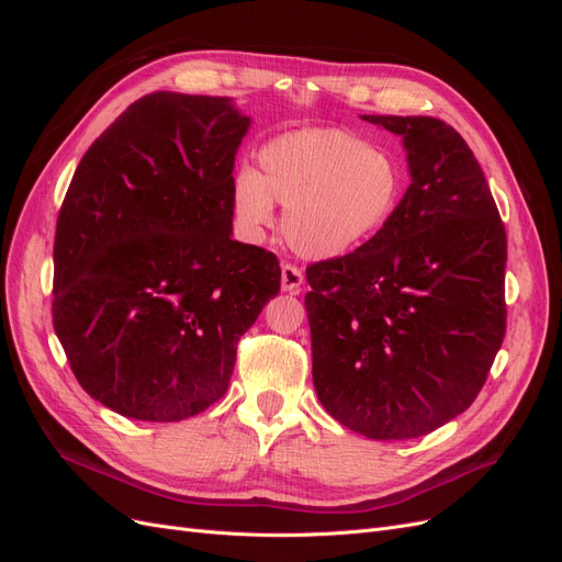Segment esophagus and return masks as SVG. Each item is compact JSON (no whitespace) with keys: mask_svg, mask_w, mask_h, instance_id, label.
I'll list each match as a JSON object with an SVG mask.
<instances>
[{"mask_svg":"<svg viewBox=\"0 0 562 562\" xmlns=\"http://www.w3.org/2000/svg\"><path fill=\"white\" fill-rule=\"evenodd\" d=\"M302 283H304V274L302 269L295 265H283L281 267V288L285 293L297 295L302 291Z\"/></svg>","mask_w":562,"mask_h":562,"instance_id":"1","label":"esophagus"}]
</instances>
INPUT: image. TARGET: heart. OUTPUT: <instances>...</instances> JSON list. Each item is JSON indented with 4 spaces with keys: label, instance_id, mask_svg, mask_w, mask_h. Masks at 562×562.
Here are the masks:
<instances>
[{
    "label": "heart",
    "instance_id": "1",
    "mask_svg": "<svg viewBox=\"0 0 562 562\" xmlns=\"http://www.w3.org/2000/svg\"><path fill=\"white\" fill-rule=\"evenodd\" d=\"M260 173L234 182V213L250 234L285 209L281 232L302 258L335 260L359 250L394 220L405 196V166L342 128L285 133L260 149Z\"/></svg>",
    "mask_w": 562,
    "mask_h": 562
}]
</instances>
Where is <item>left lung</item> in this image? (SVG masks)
I'll return each instance as SVG.
<instances>
[{"mask_svg": "<svg viewBox=\"0 0 562 562\" xmlns=\"http://www.w3.org/2000/svg\"><path fill=\"white\" fill-rule=\"evenodd\" d=\"M363 119L403 135L413 182L375 239L307 267L312 378L347 429L405 440L443 427L481 394L506 333V229L450 124Z\"/></svg>", "mask_w": 562, "mask_h": 562, "instance_id": "8db88e82", "label": "left lung"}]
</instances>
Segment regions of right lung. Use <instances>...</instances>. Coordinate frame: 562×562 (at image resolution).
I'll list each match as a JSON object with an SVG mask.
<instances>
[{
  "label": "right lung",
  "instance_id": "obj_1",
  "mask_svg": "<svg viewBox=\"0 0 562 562\" xmlns=\"http://www.w3.org/2000/svg\"><path fill=\"white\" fill-rule=\"evenodd\" d=\"M248 124L225 98L143 95L67 187L50 316L81 389L119 415L180 422L223 398L279 293L277 255L229 236Z\"/></svg>",
  "mask_w": 562,
  "mask_h": 562
}]
</instances>
